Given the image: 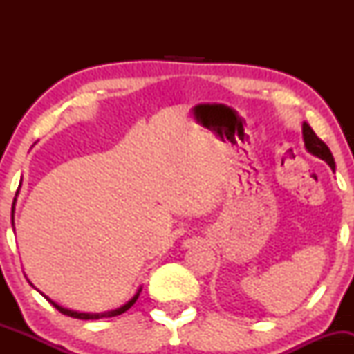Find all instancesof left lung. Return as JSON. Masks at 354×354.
<instances>
[{"label": "left lung", "mask_w": 354, "mask_h": 354, "mask_svg": "<svg viewBox=\"0 0 354 354\" xmlns=\"http://www.w3.org/2000/svg\"><path fill=\"white\" fill-rule=\"evenodd\" d=\"M303 140L308 151L315 154V156H318L319 160L326 161V163L330 165V168L335 171V158H333L330 148H328L324 141H321L319 138L316 136V133L313 131L311 126L308 123H303Z\"/></svg>", "instance_id": "8db88e82"}]
</instances>
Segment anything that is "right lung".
<instances>
[{
	"label": "right lung",
	"mask_w": 354,
	"mask_h": 354,
	"mask_svg": "<svg viewBox=\"0 0 354 354\" xmlns=\"http://www.w3.org/2000/svg\"><path fill=\"white\" fill-rule=\"evenodd\" d=\"M19 185H21V183H19ZM18 193H19V188H18V191H16V196H18ZM16 196H15V201H13V211H11V213L15 214V203H16ZM13 214H11V216H13ZM140 293H141V286L138 288V291L135 293V296H133L131 299H129L128 303H124L123 306H120V308H116V310H113V311H106V313H78V311H73V310H66V308H63V306H59V304H56L55 301H51L50 298H48V296H44L43 293V296L44 298L48 299V301H50L53 306L56 308V310H58L59 313H63V315H66V316H71V318H78V319H100V318H111V316H118V315H123L124 311H128L129 308L133 306V304L136 303V299H138V296H140Z\"/></svg>",
	"instance_id": "obj_1"
}]
</instances>
